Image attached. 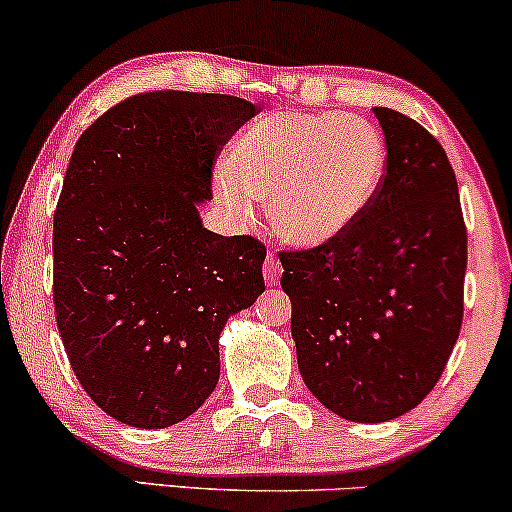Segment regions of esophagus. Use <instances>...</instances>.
Here are the masks:
<instances>
[{
  "label": "esophagus",
  "instance_id": "obj_1",
  "mask_svg": "<svg viewBox=\"0 0 512 512\" xmlns=\"http://www.w3.org/2000/svg\"><path fill=\"white\" fill-rule=\"evenodd\" d=\"M281 272H284V267H281L279 257H276V255H272V252H269V255H267V260H264V264H262V274H264V281H267L269 286L279 284V279H281Z\"/></svg>",
  "mask_w": 512,
  "mask_h": 512
}]
</instances>
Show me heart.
<instances>
[{
    "mask_svg": "<svg viewBox=\"0 0 512 512\" xmlns=\"http://www.w3.org/2000/svg\"><path fill=\"white\" fill-rule=\"evenodd\" d=\"M385 163L383 134L366 117L276 110L236 139L216 192L233 221L252 223L269 199L281 236L322 245L368 209Z\"/></svg>",
    "mask_w": 512,
    "mask_h": 512,
    "instance_id": "b5f03b06",
    "label": "heart"
}]
</instances>
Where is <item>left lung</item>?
<instances>
[{"label":"left lung","mask_w":512,"mask_h":512,"mask_svg":"<svg viewBox=\"0 0 512 512\" xmlns=\"http://www.w3.org/2000/svg\"><path fill=\"white\" fill-rule=\"evenodd\" d=\"M387 163L378 195L342 236L279 252L308 390L337 416L383 424L424 402L462 327L467 228L443 146L373 108Z\"/></svg>","instance_id":"8db88e82"}]
</instances>
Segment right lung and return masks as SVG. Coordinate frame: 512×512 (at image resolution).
<instances>
[{"label": "right lung", "mask_w": 512, "mask_h": 512, "mask_svg": "<svg viewBox=\"0 0 512 512\" xmlns=\"http://www.w3.org/2000/svg\"><path fill=\"white\" fill-rule=\"evenodd\" d=\"M257 113L223 93H137L74 146L52 228L57 330L86 395L122 424L195 414L219 383L223 325L264 291L267 248L197 214Z\"/></svg>", "instance_id": "1"}]
</instances>
